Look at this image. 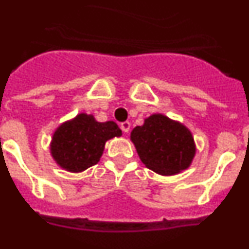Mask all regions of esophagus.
I'll list each match as a JSON object with an SVG mask.
<instances>
[{
    "label": "esophagus",
    "instance_id": "34e87169",
    "mask_svg": "<svg viewBox=\"0 0 249 249\" xmlns=\"http://www.w3.org/2000/svg\"><path fill=\"white\" fill-rule=\"evenodd\" d=\"M129 128H131V123H129L128 121L121 123V129H122V131L124 132V133H127V132L129 131Z\"/></svg>",
    "mask_w": 249,
    "mask_h": 249
}]
</instances>
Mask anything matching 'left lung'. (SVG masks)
Returning a JSON list of instances; mask_svg holds the SVG:
<instances>
[{"instance_id": "8db88e82", "label": "left lung", "mask_w": 249, "mask_h": 249, "mask_svg": "<svg viewBox=\"0 0 249 249\" xmlns=\"http://www.w3.org/2000/svg\"><path fill=\"white\" fill-rule=\"evenodd\" d=\"M131 141L142 163L162 176L177 175L188 168L196 155L190 129L160 113L152 114L142 126L132 129Z\"/></svg>"}]
</instances>
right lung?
<instances>
[{
    "label": "right lung",
    "instance_id": "add662e5",
    "mask_svg": "<svg viewBox=\"0 0 249 249\" xmlns=\"http://www.w3.org/2000/svg\"><path fill=\"white\" fill-rule=\"evenodd\" d=\"M120 136L122 131L113 121L97 122L92 114L80 113L54 131L51 155L61 168L82 172L98 163L107 141Z\"/></svg>",
    "mask_w": 249,
    "mask_h": 249
}]
</instances>
